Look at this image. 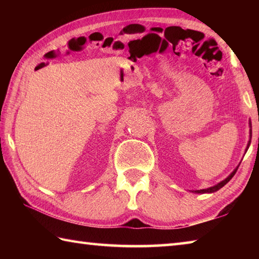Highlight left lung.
<instances>
[{
    "label": "left lung",
    "instance_id": "8db88e82",
    "mask_svg": "<svg viewBox=\"0 0 259 259\" xmlns=\"http://www.w3.org/2000/svg\"><path fill=\"white\" fill-rule=\"evenodd\" d=\"M249 126H250V130H249V142H248V144H247V147H245V152L248 151V148H249V146H250V143H251V122H250V121H249ZM239 165H240V164H239ZM239 165L236 166V168L229 175V176H227V177L224 179V181L219 182L218 184H216V185H213V186H211V187H208V188H203V190H196V191H191V192H192V193H196V194H204V193H213V192H217L218 190H221V188H222L223 186H225L226 184L231 181L232 177H233L234 175H235L236 170H238Z\"/></svg>",
    "mask_w": 259,
    "mask_h": 259
}]
</instances>
